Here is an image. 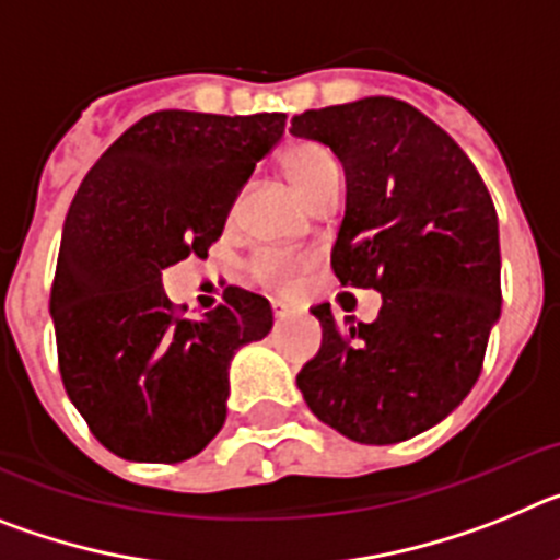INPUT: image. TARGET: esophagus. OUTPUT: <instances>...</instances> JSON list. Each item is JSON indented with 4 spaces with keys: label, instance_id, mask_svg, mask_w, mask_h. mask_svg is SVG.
Wrapping results in <instances>:
<instances>
[{
    "label": "esophagus",
    "instance_id": "1",
    "mask_svg": "<svg viewBox=\"0 0 560 560\" xmlns=\"http://www.w3.org/2000/svg\"><path fill=\"white\" fill-rule=\"evenodd\" d=\"M291 314H294V311H291L289 305H285V303H275V319H277V323H283V319H289Z\"/></svg>",
    "mask_w": 560,
    "mask_h": 560
}]
</instances>
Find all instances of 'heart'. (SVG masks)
Masks as SVG:
<instances>
[{
  "instance_id": "b5f03b06",
  "label": "heart",
  "mask_w": 560,
  "mask_h": 560,
  "mask_svg": "<svg viewBox=\"0 0 560 560\" xmlns=\"http://www.w3.org/2000/svg\"><path fill=\"white\" fill-rule=\"evenodd\" d=\"M283 171L305 201H311L323 187L339 179V162L319 142H296V145H291L283 153ZM300 269H303L300 257L285 255V252L277 249L260 252L255 257V264H252V271H255L257 280L271 285V289H285V285H291V280H294V275Z\"/></svg>"
}]
</instances>
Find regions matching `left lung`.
Here are the masks:
<instances>
[{
	"instance_id": "obj_1",
	"label": "left lung",
	"mask_w": 560,
	"mask_h": 560,
	"mask_svg": "<svg viewBox=\"0 0 560 560\" xmlns=\"http://www.w3.org/2000/svg\"><path fill=\"white\" fill-rule=\"evenodd\" d=\"M291 131L328 145L348 182L334 266L375 289L373 323L339 328L314 305L323 348L296 387L316 418L368 446L438 427L482 370L499 319V221L474 162L438 122L395 97L296 114Z\"/></svg>"
}]
</instances>
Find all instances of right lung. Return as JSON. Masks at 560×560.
Listing matches in <instances>:
<instances>
[{"label": "right lung", "mask_w": 560, "mask_h": 560, "mask_svg": "<svg viewBox=\"0 0 560 560\" xmlns=\"http://www.w3.org/2000/svg\"><path fill=\"white\" fill-rule=\"evenodd\" d=\"M285 114L153 112L114 142L63 221L49 314L69 400L108 452L182 463L221 432L230 361L271 330L260 294L176 314L162 271L207 255Z\"/></svg>", "instance_id": "right-lung-1"}]
</instances>
